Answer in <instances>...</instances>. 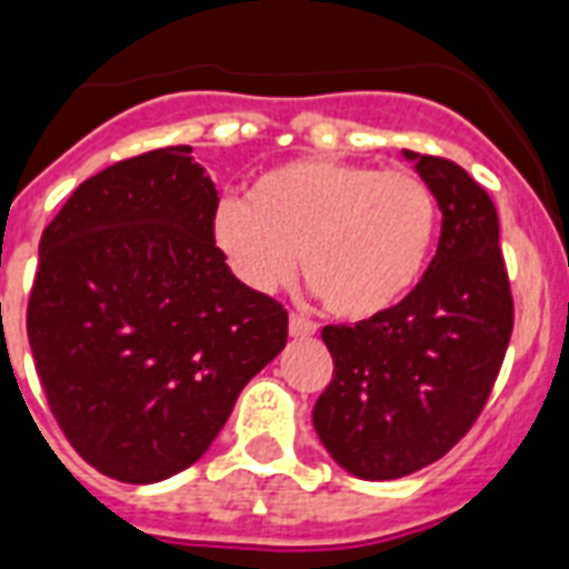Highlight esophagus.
Here are the masks:
<instances>
[{"mask_svg":"<svg viewBox=\"0 0 569 569\" xmlns=\"http://www.w3.org/2000/svg\"><path fill=\"white\" fill-rule=\"evenodd\" d=\"M316 330H319V325L312 319H307V316H301V312H292V316H289V333H292V337H312Z\"/></svg>","mask_w":569,"mask_h":569,"instance_id":"esophagus-1","label":"esophagus"}]
</instances>
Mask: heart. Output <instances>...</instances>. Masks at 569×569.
Returning <instances> with one entry per match:
<instances>
[{
	"label": "heart",
	"mask_w": 569,
	"mask_h": 569,
	"mask_svg": "<svg viewBox=\"0 0 569 569\" xmlns=\"http://www.w3.org/2000/svg\"><path fill=\"white\" fill-rule=\"evenodd\" d=\"M440 203L407 168L378 171L337 159H295L259 177L248 203L227 200L212 236L236 274L259 292L303 277L339 319H375L422 277Z\"/></svg>",
	"instance_id": "heart-1"
}]
</instances>
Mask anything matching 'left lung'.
I'll return each mask as SVG.
<instances>
[{
    "label": "left lung",
    "instance_id": "8db88e82",
    "mask_svg": "<svg viewBox=\"0 0 569 569\" xmlns=\"http://www.w3.org/2000/svg\"><path fill=\"white\" fill-rule=\"evenodd\" d=\"M437 194L442 232L405 301L357 325L321 330L333 378L312 425L339 467L389 481L440 460L485 410L513 330L499 214L460 164L416 156Z\"/></svg>",
    "mask_w": 569,
    "mask_h": 569
}]
</instances>
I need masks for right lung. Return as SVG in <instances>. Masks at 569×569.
Returning a JSON list of instances; mask_svg holds the SVG:
<instances>
[{"label":"right lung","mask_w":569,"mask_h":569,"mask_svg":"<svg viewBox=\"0 0 569 569\" xmlns=\"http://www.w3.org/2000/svg\"><path fill=\"white\" fill-rule=\"evenodd\" d=\"M191 147L84 180L40 236L26 310L47 405L97 472L153 485L203 455L286 346L283 303L223 262Z\"/></svg>","instance_id":"right-lung-1"}]
</instances>
